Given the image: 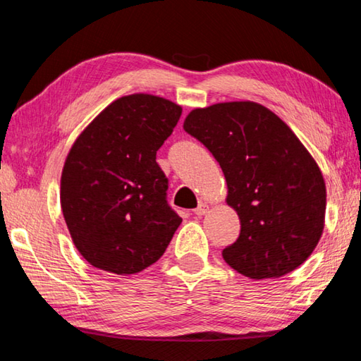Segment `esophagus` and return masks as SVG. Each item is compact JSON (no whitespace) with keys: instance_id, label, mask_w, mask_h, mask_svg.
<instances>
[{"instance_id":"obj_1","label":"esophagus","mask_w":361,"mask_h":361,"mask_svg":"<svg viewBox=\"0 0 361 361\" xmlns=\"http://www.w3.org/2000/svg\"><path fill=\"white\" fill-rule=\"evenodd\" d=\"M207 211H209V206H207L206 203H200L197 209H195V216H204V214H207Z\"/></svg>"}]
</instances>
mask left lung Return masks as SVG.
Masks as SVG:
<instances>
[{"label": "left lung", "mask_w": 361, "mask_h": 361, "mask_svg": "<svg viewBox=\"0 0 361 361\" xmlns=\"http://www.w3.org/2000/svg\"><path fill=\"white\" fill-rule=\"evenodd\" d=\"M184 130L219 161L226 204L241 220L224 260L255 281L276 279L305 263L324 233L326 187L290 126L254 101H228L190 111Z\"/></svg>", "instance_id": "1"}]
</instances>
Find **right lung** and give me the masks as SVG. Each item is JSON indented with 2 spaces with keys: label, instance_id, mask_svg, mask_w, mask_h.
I'll return each instance as SVG.
<instances>
[{
  "label": "right lung",
  "instance_id": "obj_1",
  "mask_svg": "<svg viewBox=\"0 0 361 361\" xmlns=\"http://www.w3.org/2000/svg\"><path fill=\"white\" fill-rule=\"evenodd\" d=\"M182 107L133 93L104 107L63 164L60 204L75 249L92 267L136 274L160 258L182 219L166 203L157 150Z\"/></svg>",
  "mask_w": 361,
  "mask_h": 361
}]
</instances>
